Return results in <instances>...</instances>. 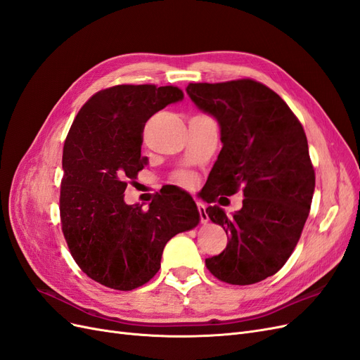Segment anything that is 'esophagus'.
<instances>
[{
  "instance_id": "1",
  "label": "esophagus",
  "mask_w": 360,
  "mask_h": 360,
  "mask_svg": "<svg viewBox=\"0 0 360 360\" xmlns=\"http://www.w3.org/2000/svg\"><path fill=\"white\" fill-rule=\"evenodd\" d=\"M197 205H198V210H200L201 222H202V224H207V222H209V216H207V213H205V205H204V202L197 201Z\"/></svg>"
}]
</instances>
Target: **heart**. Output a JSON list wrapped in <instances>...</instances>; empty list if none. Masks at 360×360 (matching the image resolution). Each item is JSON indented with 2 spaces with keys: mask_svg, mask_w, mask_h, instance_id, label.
Listing matches in <instances>:
<instances>
[{
  "mask_svg": "<svg viewBox=\"0 0 360 360\" xmlns=\"http://www.w3.org/2000/svg\"><path fill=\"white\" fill-rule=\"evenodd\" d=\"M179 180H180L181 183H189V181H191V180H189V177H186V176H180V177H179Z\"/></svg>",
  "mask_w": 360,
  "mask_h": 360,
  "instance_id": "obj_1",
  "label": "heart"
}]
</instances>
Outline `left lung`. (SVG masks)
Masks as SVG:
<instances>
[{"label": "left lung", "mask_w": 360, "mask_h": 360, "mask_svg": "<svg viewBox=\"0 0 360 360\" xmlns=\"http://www.w3.org/2000/svg\"><path fill=\"white\" fill-rule=\"evenodd\" d=\"M186 93L221 129L207 202L240 186L245 198L233 214L219 205L205 209L228 236L226 249L205 266L228 284H255L287 263L308 219L315 174L307 135L288 105L252 79L189 84Z\"/></svg>", "instance_id": "8db88e82"}]
</instances>
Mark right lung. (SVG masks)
Masks as SVG:
<instances>
[{
  "mask_svg": "<svg viewBox=\"0 0 360 360\" xmlns=\"http://www.w3.org/2000/svg\"><path fill=\"white\" fill-rule=\"evenodd\" d=\"M183 101L177 86L117 85L96 93L76 115L63 148L60 213L76 263L99 284L129 291L160 267L163 248L200 224L191 195L127 205L129 180L147 165L141 156L147 120Z\"/></svg>",
  "mask_w": 360,
  "mask_h": 360,
  "instance_id": "right-lung-1",
  "label": "right lung"
}]
</instances>
